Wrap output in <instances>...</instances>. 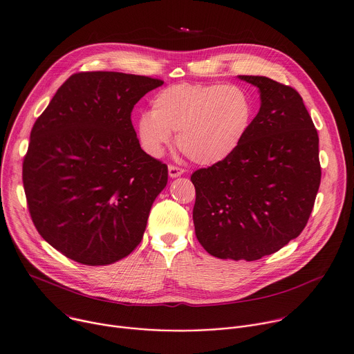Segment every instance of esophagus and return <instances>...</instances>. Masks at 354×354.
<instances>
[{
    "instance_id": "1",
    "label": "esophagus",
    "mask_w": 354,
    "mask_h": 354,
    "mask_svg": "<svg viewBox=\"0 0 354 354\" xmlns=\"http://www.w3.org/2000/svg\"><path fill=\"white\" fill-rule=\"evenodd\" d=\"M168 172H169V176H171V178H178V176L183 175L185 169L180 168V167H178V165H169V167H168Z\"/></svg>"
}]
</instances>
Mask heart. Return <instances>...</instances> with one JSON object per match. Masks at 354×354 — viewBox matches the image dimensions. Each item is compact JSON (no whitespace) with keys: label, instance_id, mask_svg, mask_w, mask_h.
I'll list each match as a JSON object with an SVG mask.
<instances>
[{"label":"heart","instance_id":"b5f03b06","mask_svg":"<svg viewBox=\"0 0 354 354\" xmlns=\"http://www.w3.org/2000/svg\"><path fill=\"white\" fill-rule=\"evenodd\" d=\"M253 118V100L241 86L178 83L153 97L151 112L139 116L136 133L143 150L160 157L178 132L176 145L187 158L212 165L239 149Z\"/></svg>","mask_w":354,"mask_h":354}]
</instances>
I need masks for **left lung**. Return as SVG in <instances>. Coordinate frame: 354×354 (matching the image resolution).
<instances>
[{"label": "left lung", "mask_w": 354, "mask_h": 354, "mask_svg": "<svg viewBox=\"0 0 354 354\" xmlns=\"http://www.w3.org/2000/svg\"><path fill=\"white\" fill-rule=\"evenodd\" d=\"M261 106L232 156L194 171L196 238L218 259L256 261L297 238L321 182L318 133L301 95L266 76Z\"/></svg>", "instance_id": "left-lung-1"}]
</instances>
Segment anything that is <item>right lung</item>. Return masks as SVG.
I'll use <instances>...</instances> for the list:
<instances>
[{"label": "right lung", "mask_w": 354, "mask_h": 354, "mask_svg": "<svg viewBox=\"0 0 354 354\" xmlns=\"http://www.w3.org/2000/svg\"><path fill=\"white\" fill-rule=\"evenodd\" d=\"M161 79L121 72L68 77L37 118L22 179L41 238L84 266H106L142 242L168 167L140 147L131 115Z\"/></svg>", "instance_id": "1"}]
</instances>
